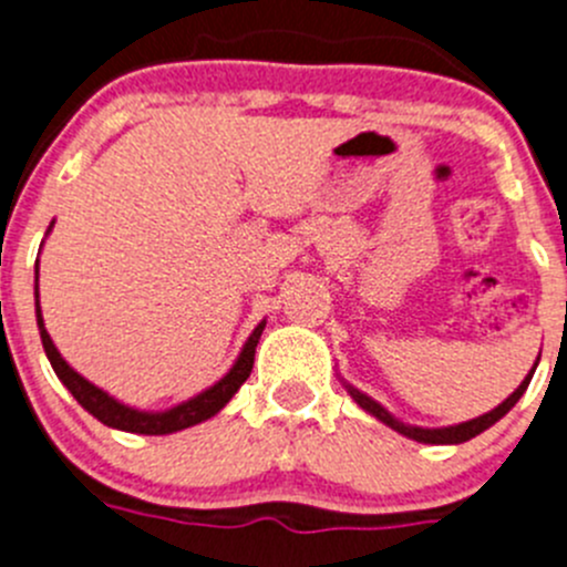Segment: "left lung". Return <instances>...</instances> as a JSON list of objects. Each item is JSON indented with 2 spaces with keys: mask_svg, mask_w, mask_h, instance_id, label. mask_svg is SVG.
<instances>
[{
  "mask_svg": "<svg viewBox=\"0 0 567 567\" xmlns=\"http://www.w3.org/2000/svg\"><path fill=\"white\" fill-rule=\"evenodd\" d=\"M537 361H539V358H537ZM534 369H537V363H534ZM534 369L526 374V378H523V383L517 385V389L512 391L509 396H506V400L498 405V409H492L489 414H481V416H475V420H470V422H462V425H447V427L405 425V422L394 420V416H391L389 411L383 409V405L374 403L372 396H367V394H363V391L352 389V385H349V383H347V391H349V394H352V400H355V403L361 405L363 411H369V414L378 416L380 422H385V425H389L391 431L403 433V436L414 439V442H425V444H462V442H470V439H473V436H478V433H484L486 427H492V425H495V422L501 420V416H506L512 409H515V403L523 396V391H526L528 383H532Z\"/></svg>",
  "mask_w": 567,
  "mask_h": 567,
  "instance_id": "1",
  "label": "left lung"
}]
</instances>
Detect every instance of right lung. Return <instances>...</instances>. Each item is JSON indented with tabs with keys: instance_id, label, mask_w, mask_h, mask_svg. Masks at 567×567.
Here are the masks:
<instances>
[{
	"instance_id": "1",
	"label": "right lung",
	"mask_w": 567,
	"mask_h": 567,
	"mask_svg": "<svg viewBox=\"0 0 567 567\" xmlns=\"http://www.w3.org/2000/svg\"><path fill=\"white\" fill-rule=\"evenodd\" d=\"M35 321H39L41 343H44V352H47V358H50L52 369H55L58 380H61V383L72 391V396H75L78 403H81L83 409L94 416V420L103 422V425L116 427V431L145 433V436H164V433L184 431V427H193V425H198V422H204V420H209V416L218 414V411L229 403L231 396H235V391L246 383L248 374H251L254 349H257L259 336H262V330H266V321H259V324L254 327V332L248 336V341L243 343L235 367H231L229 372H226L215 385H209V389L200 391V394L189 396L187 403L173 405V409H167V411H140V409H131V405L120 403V400H114L109 391H103V389H97L94 383H89L83 374H78L75 369L63 361L61 352H58L55 343H52L50 332H47L44 319H41L39 266H35Z\"/></svg>"
}]
</instances>
